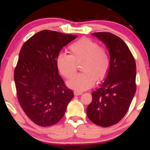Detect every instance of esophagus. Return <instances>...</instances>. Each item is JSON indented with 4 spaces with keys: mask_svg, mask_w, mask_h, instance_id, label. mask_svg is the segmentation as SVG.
Returning <instances> with one entry per match:
<instances>
[{
    "mask_svg": "<svg viewBox=\"0 0 150 150\" xmlns=\"http://www.w3.org/2000/svg\"><path fill=\"white\" fill-rule=\"evenodd\" d=\"M83 93L81 92V91H74V95L75 96H78V95H82Z\"/></svg>",
    "mask_w": 150,
    "mask_h": 150,
    "instance_id": "esophagus-1",
    "label": "esophagus"
}]
</instances>
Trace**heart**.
Here are the masks:
<instances>
[{
	"label": "heart",
	"mask_w": 150,
	"mask_h": 150,
	"mask_svg": "<svg viewBox=\"0 0 150 150\" xmlns=\"http://www.w3.org/2000/svg\"><path fill=\"white\" fill-rule=\"evenodd\" d=\"M69 55L60 54L56 59L59 73L66 79H71L77 71V63L81 62L83 72L75 75L68 81L69 87L85 90L95 84V80L100 81L107 75L110 60L105 47L90 38L77 40L68 47Z\"/></svg>",
	"instance_id": "b5f03b06"
}]
</instances>
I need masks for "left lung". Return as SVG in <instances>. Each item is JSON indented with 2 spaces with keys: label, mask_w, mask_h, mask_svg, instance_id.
<instances>
[{
  "label": "left lung",
  "mask_w": 150,
  "mask_h": 150,
  "mask_svg": "<svg viewBox=\"0 0 150 150\" xmlns=\"http://www.w3.org/2000/svg\"><path fill=\"white\" fill-rule=\"evenodd\" d=\"M93 35L106 45L110 56L107 77L93 91L87 115L94 124L109 127L120 122L128 110L136 90V65L128 45L110 32H95Z\"/></svg>",
  "instance_id": "left-lung-1"
}]
</instances>
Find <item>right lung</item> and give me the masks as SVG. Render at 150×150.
<instances>
[{"instance_id":"obj_1","label":"right lung","mask_w":150,"mask_h":150,"mask_svg":"<svg viewBox=\"0 0 150 150\" xmlns=\"http://www.w3.org/2000/svg\"><path fill=\"white\" fill-rule=\"evenodd\" d=\"M77 35L44 30L25 42L14 69L17 98L37 125L50 126L63 118L73 91L58 73L57 57Z\"/></svg>"}]
</instances>
